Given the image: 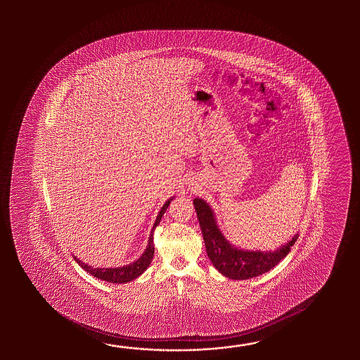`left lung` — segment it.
Masks as SVG:
<instances>
[{
	"instance_id": "8db88e82",
	"label": "left lung",
	"mask_w": 360,
	"mask_h": 360,
	"mask_svg": "<svg viewBox=\"0 0 360 360\" xmlns=\"http://www.w3.org/2000/svg\"><path fill=\"white\" fill-rule=\"evenodd\" d=\"M199 225L203 234L207 255L212 261L214 268L222 276L236 281H245L250 278L261 276L274 268L279 261L291 251L292 245L297 240L299 236L292 238L287 245H282L274 252H260V251H245L230 245L219 229L214 214L211 207L203 199L193 200Z\"/></svg>"
}]
</instances>
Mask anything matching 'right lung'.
Listing matches in <instances>:
<instances>
[{"mask_svg":"<svg viewBox=\"0 0 360 360\" xmlns=\"http://www.w3.org/2000/svg\"><path fill=\"white\" fill-rule=\"evenodd\" d=\"M169 202H171V199L167 200L163 207L161 208V211H160V214L157 216V219H155V222H154L153 229L150 231V237H149V240H148V245H146V252L141 255V257L139 259V260L135 261V262H132L131 265H126V266H122V268H92V266H89L87 264H84L81 260H78L77 257H75V260L77 261V264L81 266V268L84 269L87 273H90L91 276H96L98 279H101V281H105V282H109V283H127V282H130L132 279H136L139 276H141L144 271H146V268L149 266V264H150V261L153 260V255H154V245H153V231L155 229V226L160 224L161 221L162 216L163 214L166 212V210H167V207H169Z\"/></svg>","mask_w":360,"mask_h":360,"instance_id":"1","label":"right lung"}]
</instances>
